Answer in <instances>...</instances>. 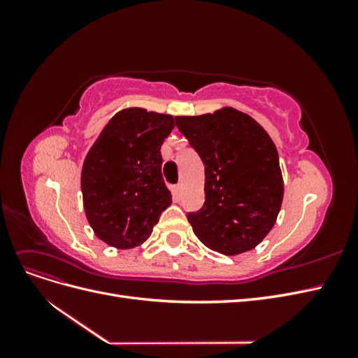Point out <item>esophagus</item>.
<instances>
[{
    "label": "esophagus",
    "mask_w": 358,
    "mask_h": 358,
    "mask_svg": "<svg viewBox=\"0 0 358 358\" xmlns=\"http://www.w3.org/2000/svg\"><path fill=\"white\" fill-rule=\"evenodd\" d=\"M173 192H175L176 197H180V192H182V183H178V185L173 187Z\"/></svg>",
    "instance_id": "1"
}]
</instances>
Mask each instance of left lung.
Instances as JSON below:
<instances>
[{"mask_svg": "<svg viewBox=\"0 0 358 358\" xmlns=\"http://www.w3.org/2000/svg\"><path fill=\"white\" fill-rule=\"evenodd\" d=\"M175 119L204 164L206 201L188 213L194 233L224 255L251 251L273 229L284 199L273 140L255 119L233 107Z\"/></svg>", "mask_w": 358, "mask_h": 358, "instance_id": "left-lung-1", "label": "left lung"}]
</instances>
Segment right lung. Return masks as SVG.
Instances as JSON below:
<instances>
[{
    "mask_svg": "<svg viewBox=\"0 0 358 358\" xmlns=\"http://www.w3.org/2000/svg\"><path fill=\"white\" fill-rule=\"evenodd\" d=\"M173 128L171 115L128 107L107 122L86 154L83 209L104 243L117 249L142 245L171 204L161 175V145Z\"/></svg>",
    "mask_w": 358,
    "mask_h": 358,
    "instance_id": "right-lung-1",
    "label": "right lung"
}]
</instances>
